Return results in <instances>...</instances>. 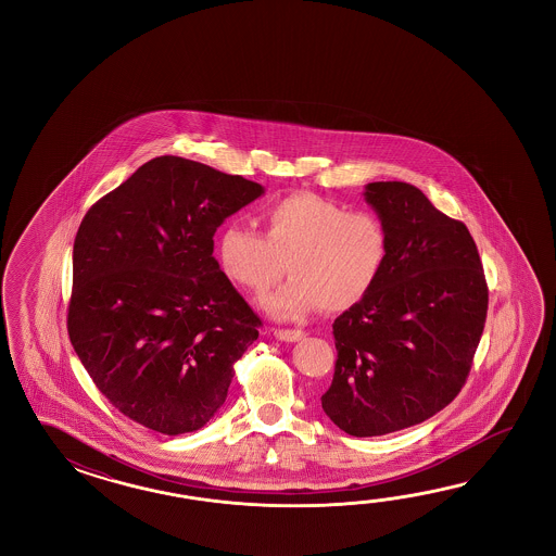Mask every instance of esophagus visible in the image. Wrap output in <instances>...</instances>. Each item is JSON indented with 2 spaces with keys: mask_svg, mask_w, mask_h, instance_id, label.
<instances>
[{
  "mask_svg": "<svg viewBox=\"0 0 556 556\" xmlns=\"http://www.w3.org/2000/svg\"><path fill=\"white\" fill-rule=\"evenodd\" d=\"M274 336L282 342H300L306 338V331L302 330H274Z\"/></svg>",
  "mask_w": 556,
  "mask_h": 556,
  "instance_id": "obj_1",
  "label": "esophagus"
}]
</instances>
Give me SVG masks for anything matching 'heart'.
Returning <instances> with one entry per match:
<instances>
[{
    "mask_svg": "<svg viewBox=\"0 0 556 556\" xmlns=\"http://www.w3.org/2000/svg\"><path fill=\"white\" fill-rule=\"evenodd\" d=\"M262 235L230 225L218 237L226 276L254 294L286 273L292 278L262 306L276 318H300L314 307L343 312L378 283L388 261V232L376 214L348 213L314 192H294L261 213Z\"/></svg>",
    "mask_w": 556,
    "mask_h": 556,
    "instance_id": "1",
    "label": "heart"
}]
</instances>
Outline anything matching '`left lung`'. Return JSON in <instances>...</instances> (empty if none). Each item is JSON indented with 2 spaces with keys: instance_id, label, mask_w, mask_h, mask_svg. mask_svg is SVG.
<instances>
[{
  "instance_id": "left-lung-1",
  "label": "left lung",
  "mask_w": 556,
  "mask_h": 556,
  "mask_svg": "<svg viewBox=\"0 0 556 556\" xmlns=\"http://www.w3.org/2000/svg\"><path fill=\"white\" fill-rule=\"evenodd\" d=\"M388 232L374 290L333 321L338 350L321 409L354 438L417 426L462 391L486 318V282L467 226L407 182H369Z\"/></svg>"
}]
</instances>
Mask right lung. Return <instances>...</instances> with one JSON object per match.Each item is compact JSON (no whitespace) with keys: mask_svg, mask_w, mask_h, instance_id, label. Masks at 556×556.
<instances>
[{"mask_svg":"<svg viewBox=\"0 0 556 556\" xmlns=\"http://www.w3.org/2000/svg\"><path fill=\"white\" fill-rule=\"evenodd\" d=\"M264 194L240 175L156 156L94 202L73 244L67 330L118 412L165 435L206 426L261 319L214 258V232Z\"/></svg>","mask_w":556,"mask_h":556,"instance_id":"obj_1","label":"right lung"}]
</instances>
